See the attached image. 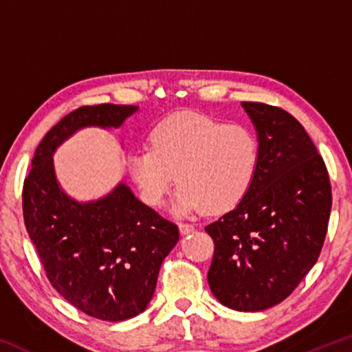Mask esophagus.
Wrapping results in <instances>:
<instances>
[{
	"instance_id": "esophagus-1",
	"label": "esophagus",
	"mask_w": 352,
	"mask_h": 352,
	"mask_svg": "<svg viewBox=\"0 0 352 352\" xmlns=\"http://www.w3.org/2000/svg\"><path fill=\"white\" fill-rule=\"evenodd\" d=\"M178 228H180L182 234H189L195 230V226L190 225V223H178Z\"/></svg>"
}]
</instances>
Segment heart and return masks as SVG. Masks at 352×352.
I'll return each instance as SVG.
<instances>
[{"label": "heart", "mask_w": 352, "mask_h": 352, "mask_svg": "<svg viewBox=\"0 0 352 352\" xmlns=\"http://www.w3.org/2000/svg\"><path fill=\"white\" fill-rule=\"evenodd\" d=\"M259 141L243 124H225L194 111L164 118L151 133V151L129 155L142 199L162 206L177 183L175 210L223 212L239 204L254 180Z\"/></svg>", "instance_id": "b5f03b06"}]
</instances>
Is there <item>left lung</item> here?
I'll return each instance as SVG.
<instances>
[{
	"label": "left lung",
	"instance_id": "obj_1",
	"mask_svg": "<svg viewBox=\"0 0 352 352\" xmlns=\"http://www.w3.org/2000/svg\"><path fill=\"white\" fill-rule=\"evenodd\" d=\"M259 141L248 192L206 226L214 241L212 295L241 312L285 300L317 262L332 206L323 158L305 127L278 107L242 102Z\"/></svg>",
	"mask_w": 352,
	"mask_h": 352
}]
</instances>
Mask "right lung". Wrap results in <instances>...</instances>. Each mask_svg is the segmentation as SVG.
<instances>
[{
  "label": "right lung",
  "instance_id": "right-lung-1",
  "mask_svg": "<svg viewBox=\"0 0 352 352\" xmlns=\"http://www.w3.org/2000/svg\"><path fill=\"white\" fill-rule=\"evenodd\" d=\"M136 105L80 107L45 135L23 186L28 234L52 287L79 311L105 321L146 311L162 262L178 242L175 223L135 197L126 183L102 199L79 201L65 192L54 153L85 127L119 129Z\"/></svg>",
  "mask_w": 352,
  "mask_h": 352
}]
</instances>
